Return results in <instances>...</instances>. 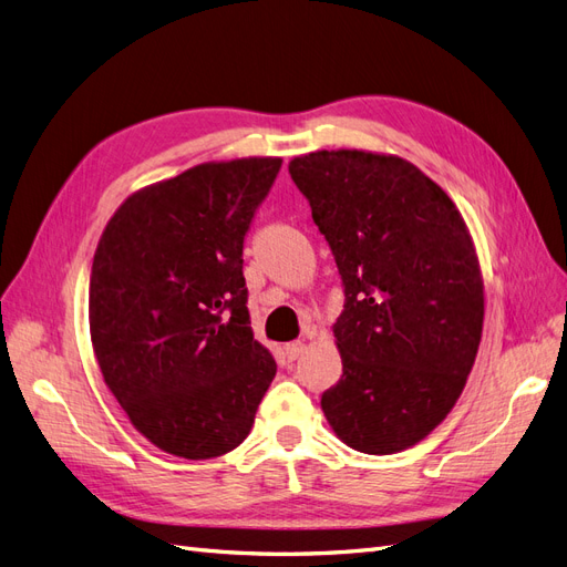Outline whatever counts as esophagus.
Masks as SVG:
<instances>
[{
  "label": "esophagus",
  "instance_id": "obj_1",
  "mask_svg": "<svg viewBox=\"0 0 567 567\" xmlns=\"http://www.w3.org/2000/svg\"><path fill=\"white\" fill-rule=\"evenodd\" d=\"M302 352H305V342H300V340L288 342V346L284 348V354H286L288 362H296V359H298Z\"/></svg>",
  "mask_w": 567,
  "mask_h": 567
}]
</instances>
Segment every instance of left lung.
I'll use <instances>...</instances> for the list:
<instances>
[{
  "mask_svg": "<svg viewBox=\"0 0 567 567\" xmlns=\"http://www.w3.org/2000/svg\"><path fill=\"white\" fill-rule=\"evenodd\" d=\"M288 173L346 288L333 323L342 375L321 394L323 416L357 452L414 447L447 419L483 338L485 286L466 221L390 153L315 151Z\"/></svg>",
  "mask_w": 567,
  "mask_h": 567,
  "instance_id": "left-lung-1",
  "label": "left lung"
}]
</instances>
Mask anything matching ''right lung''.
Segmentation results:
<instances>
[{
	"instance_id": "right-lung-1",
	"label": "right lung",
	"mask_w": 567,
	"mask_h": 567,
	"mask_svg": "<svg viewBox=\"0 0 567 567\" xmlns=\"http://www.w3.org/2000/svg\"><path fill=\"white\" fill-rule=\"evenodd\" d=\"M281 158L203 163L134 192L99 238L90 333L109 390L158 450H236L277 375L252 338L244 238Z\"/></svg>"
}]
</instances>
